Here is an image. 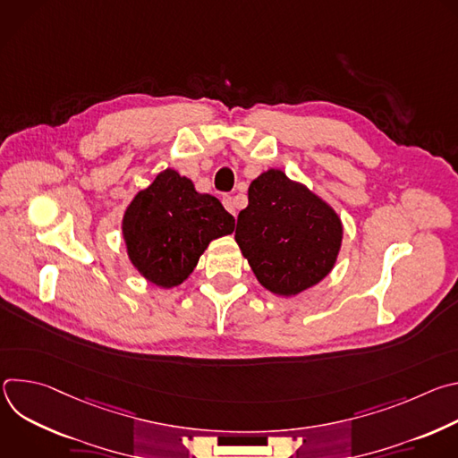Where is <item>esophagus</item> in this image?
<instances>
[{"label": "esophagus", "instance_id": "1", "mask_svg": "<svg viewBox=\"0 0 458 458\" xmlns=\"http://www.w3.org/2000/svg\"><path fill=\"white\" fill-rule=\"evenodd\" d=\"M223 205H225V208H226L230 214L235 216V205H233V199L230 198V195H223Z\"/></svg>", "mask_w": 458, "mask_h": 458}]
</instances>
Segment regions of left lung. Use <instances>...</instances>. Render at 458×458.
<instances>
[{
  "mask_svg": "<svg viewBox=\"0 0 458 458\" xmlns=\"http://www.w3.org/2000/svg\"><path fill=\"white\" fill-rule=\"evenodd\" d=\"M235 241L267 290L297 295L330 274L343 241L339 216L281 170L251 181Z\"/></svg>",
  "mask_w": 458,
  "mask_h": 458,
  "instance_id": "1",
  "label": "left lung"
}]
</instances>
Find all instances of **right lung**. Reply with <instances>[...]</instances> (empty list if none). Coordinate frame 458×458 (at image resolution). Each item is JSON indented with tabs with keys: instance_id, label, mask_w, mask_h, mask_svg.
Returning <instances> with one entry per match:
<instances>
[{
	"instance_id": "obj_1",
	"label": "right lung",
	"mask_w": 458,
	"mask_h": 458,
	"mask_svg": "<svg viewBox=\"0 0 458 458\" xmlns=\"http://www.w3.org/2000/svg\"><path fill=\"white\" fill-rule=\"evenodd\" d=\"M235 219L217 198L198 193L175 170L161 172L126 208L128 257L150 283L172 288L195 268L212 239L232 233Z\"/></svg>"
}]
</instances>
